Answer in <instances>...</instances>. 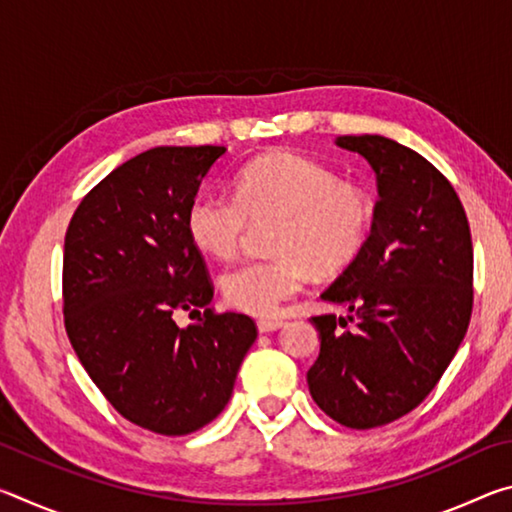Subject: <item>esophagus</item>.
<instances>
[{
	"instance_id": "1",
	"label": "esophagus",
	"mask_w": 512,
	"mask_h": 512,
	"mask_svg": "<svg viewBox=\"0 0 512 512\" xmlns=\"http://www.w3.org/2000/svg\"><path fill=\"white\" fill-rule=\"evenodd\" d=\"M284 325L282 318H259L257 320V329L259 332H275V329H280Z\"/></svg>"
}]
</instances>
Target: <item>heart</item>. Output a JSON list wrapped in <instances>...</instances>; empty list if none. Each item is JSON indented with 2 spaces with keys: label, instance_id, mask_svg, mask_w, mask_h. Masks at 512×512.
<instances>
[{
  "label": "heart",
  "instance_id": "obj_1",
  "mask_svg": "<svg viewBox=\"0 0 512 512\" xmlns=\"http://www.w3.org/2000/svg\"><path fill=\"white\" fill-rule=\"evenodd\" d=\"M268 225L271 257L248 259L221 277L223 298L246 314H275L305 287L309 268L334 273L348 266L372 228V201L357 185L298 153L257 158L237 173L235 196L201 189L187 207V232L203 253L230 259L250 223Z\"/></svg>",
  "mask_w": 512,
  "mask_h": 512
}]
</instances>
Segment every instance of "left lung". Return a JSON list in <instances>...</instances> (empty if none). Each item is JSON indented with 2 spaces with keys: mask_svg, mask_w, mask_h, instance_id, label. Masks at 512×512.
<instances>
[{
  "mask_svg": "<svg viewBox=\"0 0 512 512\" xmlns=\"http://www.w3.org/2000/svg\"><path fill=\"white\" fill-rule=\"evenodd\" d=\"M336 144L370 162L379 201L366 244L323 291L350 314L311 316L307 384L329 418L372 429L413 411L452 363L472 316V237L452 183L420 153L381 135Z\"/></svg>",
  "mask_w": 512,
  "mask_h": 512,
  "instance_id": "left-lung-1",
  "label": "left lung"
}]
</instances>
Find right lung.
<instances>
[{
    "label": "right lung",
    "mask_w": 512,
    "mask_h": 512,
    "mask_svg": "<svg viewBox=\"0 0 512 512\" xmlns=\"http://www.w3.org/2000/svg\"><path fill=\"white\" fill-rule=\"evenodd\" d=\"M225 146H158L110 171L69 221L63 314L103 397L142 429L185 436L228 404L255 320L210 307L214 284L187 207ZM204 316L183 330L172 316Z\"/></svg>",
    "instance_id": "1"
}]
</instances>
